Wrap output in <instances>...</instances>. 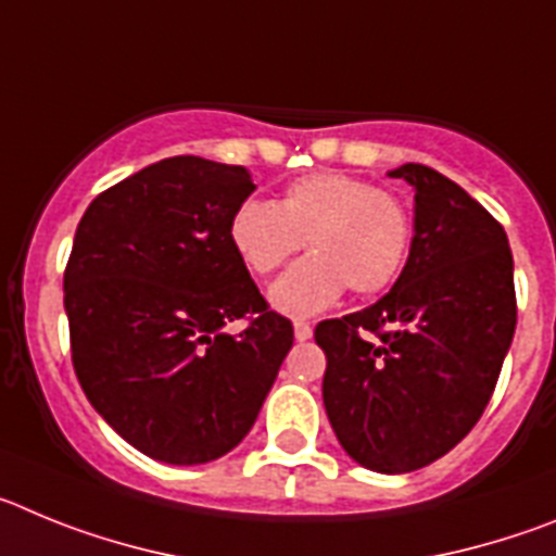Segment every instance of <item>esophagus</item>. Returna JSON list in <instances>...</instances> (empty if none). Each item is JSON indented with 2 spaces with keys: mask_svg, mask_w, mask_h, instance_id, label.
Listing matches in <instances>:
<instances>
[{
  "mask_svg": "<svg viewBox=\"0 0 556 556\" xmlns=\"http://www.w3.org/2000/svg\"><path fill=\"white\" fill-rule=\"evenodd\" d=\"M294 339H298V342H306V339H312V326L303 320H294Z\"/></svg>",
  "mask_w": 556,
  "mask_h": 556,
  "instance_id": "34e87169",
  "label": "esophagus"
}]
</instances>
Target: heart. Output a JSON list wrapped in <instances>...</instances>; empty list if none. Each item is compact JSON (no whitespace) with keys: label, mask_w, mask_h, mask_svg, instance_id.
<instances>
[{"label":"heart","mask_w":556,"mask_h":556,"mask_svg":"<svg viewBox=\"0 0 556 556\" xmlns=\"http://www.w3.org/2000/svg\"><path fill=\"white\" fill-rule=\"evenodd\" d=\"M228 239L253 275H269L301 250L312 253L269 287L267 301L287 317H314L348 287L376 294L406 262L409 217L392 194L345 172L294 180L278 203L244 200L233 211Z\"/></svg>","instance_id":"obj_1"}]
</instances>
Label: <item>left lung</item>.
<instances>
[{
    "label": "left lung",
    "mask_w": 556,
    "mask_h": 556,
    "mask_svg": "<svg viewBox=\"0 0 556 556\" xmlns=\"http://www.w3.org/2000/svg\"><path fill=\"white\" fill-rule=\"evenodd\" d=\"M387 175L415 189L406 267L381 301L323 320L314 339L328 358L323 404L339 445L362 468L409 473L476 426L518 308L507 233L490 211L424 164Z\"/></svg>",
    "instance_id": "left-lung-1"
}]
</instances>
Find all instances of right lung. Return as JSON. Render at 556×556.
Wrapping results in <instances>:
<instances>
[{"mask_svg":"<svg viewBox=\"0 0 556 556\" xmlns=\"http://www.w3.org/2000/svg\"><path fill=\"white\" fill-rule=\"evenodd\" d=\"M242 166L175 155L102 191L77 225L63 308L80 387L122 440L166 465L242 443L292 348L228 239ZM242 316L251 326L228 334Z\"/></svg>","mask_w":556,"mask_h":556,"instance_id":"add662e5","label":"right lung"}]
</instances>
